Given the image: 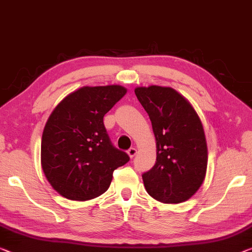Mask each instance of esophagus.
<instances>
[{
  "instance_id": "esophagus-1",
  "label": "esophagus",
  "mask_w": 252,
  "mask_h": 252,
  "mask_svg": "<svg viewBox=\"0 0 252 252\" xmlns=\"http://www.w3.org/2000/svg\"><path fill=\"white\" fill-rule=\"evenodd\" d=\"M127 153H128V156H129L130 158H134L135 156H136L137 150L135 149V148H130L128 151H127Z\"/></svg>"
}]
</instances>
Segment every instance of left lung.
Wrapping results in <instances>:
<instances>
[{
  "mask_svg": "<svg viewBox=\"0 0 252 252\" xmlns=\"http://www.w3.org/2000/svg\"><path fill=\"white\" fill-rule=\"evenodd\" d=\"M152 123L157 161L142 175L146 191L162 203L185 202L206 175L207 145L202 122L191 104L171 88L135 89Z\"/></svg>",
  "mask_w": 252,
  "mask_h": 252,
  "instance_id": "left-lung-1",
  "label": "left lung"
}]
</instances>
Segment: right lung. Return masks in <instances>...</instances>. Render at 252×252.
Wrapping results in <instances>:
<instances>
[{
	"instance_id": "right-lung-1",
	"label": "right lung",
	"mask_w": 252,
	"mask_h": 252,
	"mask_svg": "<svg viewBox=\"0 0 252 252\" xmlns=\"http://www.w3.org/2000/svg\"><path fill=\"white\" fill-rule=\"evenodd\" d=\"M121 86L83 87L57 104L41 138V166L65 198L88 200L109 188L114 171L129 161L115 148L103 117L124 95Z\"/></svg>"
}]
</instances>
